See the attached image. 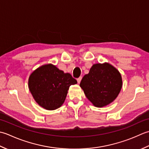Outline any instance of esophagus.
Returning a JSON list of instances; mask_svg holds the SVG:
<instances>
[{"label": "esophagus", "instance_id": "obj_1", "mask_svg": "<svg viewBox=\"0 0 149 149\" xmlns=\"http://www.w3.org/2000/svg\"><path fill=\"white\" fill-rule=\"evenodd\" d=\"M81 77H79L78 78H77V81H78V84H80V81H81Z\"/></svg>", "mask_w": 149, "mask_h": 149}]
</instances>
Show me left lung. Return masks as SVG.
Returning a JSON list of instances; mask_svg holds the SVG:
<instances>
[{
    "mask_svg": "<svg viewBox=\"0 0 149 149\" xmlns=\"http://www.w3.org/2000/svg\"><path fill=\"white\" fill-rule=\"evenodd\" d=\"M118 69L110 63H95L81 79L80 86L87 98L96 107H105L114 101L123 85Z\"/></svg>",
    "mask_w": 149,
    "mask_h": 149,
    "instance_id": "obj_1",
    "label": "left lung"
}]
</instances>
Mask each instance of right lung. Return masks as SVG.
<instances>
[{"label": "right lung", "instance_id": "obj_1", "mask_svg": "<svg viewBox=\"0 0 149 149\" xmlns=\"http://www.w3.org/2000/svg\"><path fill=\"white\" fill-rule=\"evenodd\" d=\"M77 81L71 74L65 73L56 65L47 63L30 74L28 87L33 98L46 110H55L63 105L71 85Z\"/></svg>", "mask_w": 149, "mask_h": 149}]
</instances>
